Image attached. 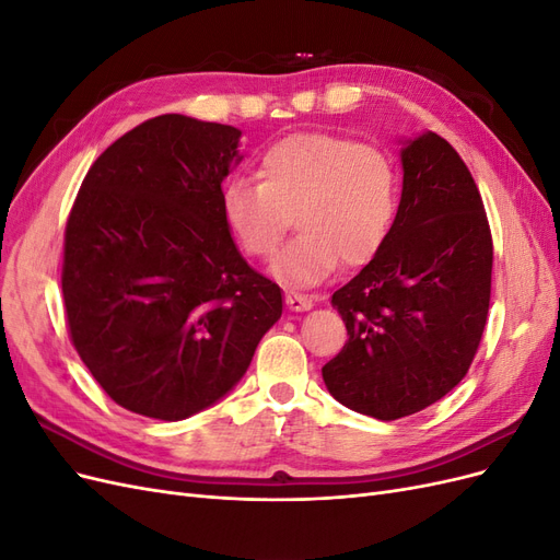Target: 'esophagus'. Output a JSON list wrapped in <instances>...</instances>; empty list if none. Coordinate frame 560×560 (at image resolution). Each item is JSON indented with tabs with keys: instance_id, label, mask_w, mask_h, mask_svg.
<instances>
[{
	"instance_id": "obj_1",
	"label": "esophagus",
	"mask_w": 560,
	"mask_h": 560,
	"mask_svg": "<svg viewBox=\"0 0 560 560\" xmlns=\"http://www.w3.org/2000/svg\"><path fill=\"white\" fill-rule=\"evenodd\" d=\"M284 303L290 311L303 313V311H311L313 308V299L308 294H299V292H287L284 294Z\"/></svg>"
}]
</instances>
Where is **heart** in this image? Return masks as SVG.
Segmentation results:
<instances>
[{
    "instance_id": "1",
    "label": "heart",
    "mask_w": 560,
    "mask_h": 560,
    "mask_svg": "<svg viewBox=\"0 0 560 560\" xmlns=\"http://www.w3.org/2000/svg\"><path fill=\"white\" fill-rule=\"evenodd\" d=\"M399 196V171L387 151L329 132H294L264 151L259 182L229 179L219 202L252 259L276 252L294 214L301 233L270 273L284 284L313 287L338 261L360 268L376 257L393 233Z\"/></svg>"
}]
</instances>
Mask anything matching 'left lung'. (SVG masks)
Returning a JSON list of instances; mask_svg holds the SVG:
<instances>
[{
    "mask_svg": "<svg viewBox=\"0 0 560 560\" xmlns=\"http://www.w3.org/2000/svg\"><path fill=\"white\" fill-rule=\"evenodd\" d=\"M401 200L383 249L331 296L348 341L322 378L348 409L397 420L460 383L490 303L493 241L465 161L436 132L401 140Z\"/></svg>",
    "mask_w": 560,
    "mask_h": 560,
    "instance_id": "8db88e82",
    "label": "left lung"
}]
</instances>
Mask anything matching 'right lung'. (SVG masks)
<instances>
[{
  "label": "right lung",
  "instance_id": "right-lung-1",
  "mask_svg": "<svg viewBox=\"0 0 560 560\" xmlns=\"http://www.w3.org/2000/svg\"><path fill=\"white\" fill-rule=\"evenodd\" d=\"M241 130L163 114L107 147L65 229L72 343L124 409L184 420L241 383L282 292L235 247L222 182Z\"/></svg>",
  "mask_w": 560,
  "mask_h": 560
}]
</instances>
